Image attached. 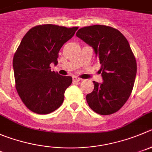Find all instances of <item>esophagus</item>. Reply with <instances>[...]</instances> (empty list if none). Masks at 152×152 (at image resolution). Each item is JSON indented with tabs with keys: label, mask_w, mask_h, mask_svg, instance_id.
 I'll return each mask as SVG.
<instances>
[{
	"label": "esophagus",
	"mask_w": 152,
	"mask_h": 152,
	"mask_svg": "<svg viewBox=\"0 0 152 152\" xmlns=\"http://www.w3.org/2000/svg\"><path fill=\"white\" fill-rule=\"evenodd\" d=\"M80 80H81V79H79V78H78V77H73V82H76V83H78V82H79Z\"/></svg>",
	"instance_id": "34e87169"
}]
</instances>
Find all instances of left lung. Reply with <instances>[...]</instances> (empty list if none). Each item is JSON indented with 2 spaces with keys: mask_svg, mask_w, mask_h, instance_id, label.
Returning a JSON list of instances; mask_svg holds the SVG:
<instances>
[{
  "mask_svg": "<svg viewBox=\"0 0 152 152\" xmlns=\"http://www.w3.org/2000/svg\"><path fill=\"white\" fill-rule=\"evenodd\" d=\"M76 35L93 48L101 65L103 82H93V91L86 95L88 104L97 114H113L128 100L137 75L128 41L118 30L106 25L84 27Z\"/></svg>",
  "mask_w": 152,
  "mask_h": 152,
  "instance_id": "8db88e82",
  "label": "left lung"
}]
</instances>
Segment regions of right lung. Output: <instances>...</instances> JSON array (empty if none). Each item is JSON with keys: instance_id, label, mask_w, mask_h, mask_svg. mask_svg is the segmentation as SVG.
I'll return each mask as SVG.
<instances>
[{"instance_id": "add662e5", "label": "right lung", "mask_w": 152, "mask_h": 152, "mask_svg": "<svg viewBox=\"0 0 152 152\" xmlns=\"http://www.w3.org/2000/svg\"><path fill=\"white\" fill-rule=\"evenodd\" d=\"M78 27L39 25L24 36L13 57L15 88L27 108L40 115L52 113L61 106L71 76H61L50 69L58 64V52L71 39Z\"/></svg>"}]
</instances>
